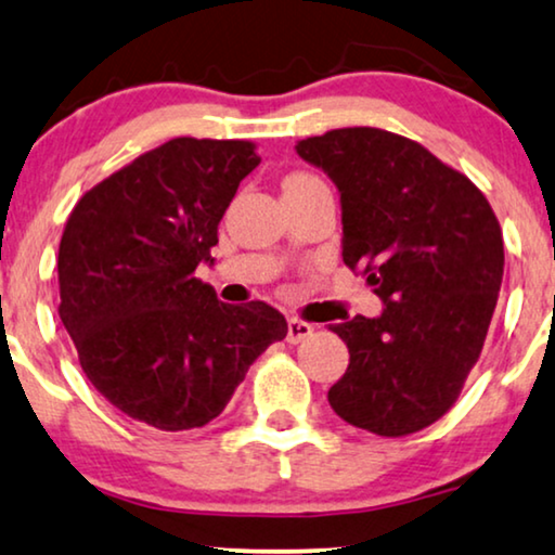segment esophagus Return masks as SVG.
I'll list each match as a JSON object with an SVG mask.
<instances>
[{"instance_id":"1","label":"esophagus","mask_w":555,"mask_h":555,"mask_svg":"<svg viewBox=\"0 0 555 555\" xmlns=\"http://www.w3.org/2000/svg\"><path fill=\"white\" fill-rule=\"evenodd\" d=\"M315 325L308 321H300V318H287V344H300L308 336H313Z\"/></svg>"}]
</instances>
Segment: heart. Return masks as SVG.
I'll list each match as a JSON object with an SVG mask.
<instances>
[{"label":"heart","mask_w":555,"mask_h":555,"mask_svg":"<svg viewBox=\"0 0 555 555\" xmlns=\"http://www.w3.org/2000/svg\"><path fill=\"white\" fill-rule=\"evenodd\" d=\"M308 179L313 177H308V173H293V177L285 179V184H298V181H308Z\"/></svg>","instance_id":"1"}]
</instances>
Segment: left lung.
<instances>
[{
    "label": "left lung",
    "mask_w": 555,
    "mask_h": 555,
    "mask_svg": "<svg viewBox=\"0 0 555 555\" xmlns=\"http://www.w3.org/2000/svg\"><path fill=\"white\" fill-rule=\"evenodd\" d=\"M295 149L336 181L344 262L386 306L331 325L351 353L328 391L333 412L378 437L414 435L450 412L482 353L505 268L495 211L465 173L399 133L336 128Z\"/></svg>",
    "instance_id": "left-lung-1"
}]
</instances>
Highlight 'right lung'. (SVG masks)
<instances>
[{
    "instance_id": "right-lung-1",
    "label": "right lung",
    "mask_w": 555,
    "mask_h": 555,
    "mask_svg": "<svg viewBox=\"0 0 555 555\" xmlns=\"http://www.w3.org/2000/svg\"><path fill=\"white\" fill-rule=\"evenodd\" d=\"M257 164L253 141L181 135L88 189L67 217L60 321L88 382L135 422L204 427L285 338V315L268 302L230 306L194 278Z\"/></svg>"
}]
</instances>
